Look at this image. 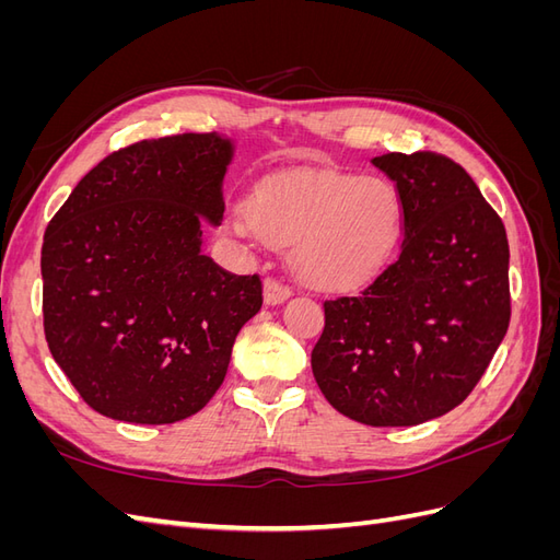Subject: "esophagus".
<instances>
[{"label": "esophagus", "mask_w": 560, "mask_h": 560, "mask_svg": "<svg viewBox=\"0 0 560 560\" xmlns=\"http://www.w3.org/2000/svg\"><path fill=\"white\" fill-rule=\"evenodd\" d=\"M292 296V290L278 278H266L264 280V301L268 306H278L284 299Z\"/></svg>", "instance_id": "34e87169"}]
</instances>
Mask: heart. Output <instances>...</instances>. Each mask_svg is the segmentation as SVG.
<instances>
[{"mask_svg": "<svg viewBox=\"0 0 560 560\" xmlns=\"http://www.w3.org/2000/svg\"><path fill=\"white\" fill-rule=\"evenodd\" d=\"M404 222L397 189L378 177L290 171L231 206V229L257 243L294 245L299 273L319 290H352L393 254Z\"/></svg>", "mask_w": 560, "mask_h": 560, "instance_id": "1", "label": "heart"}]
</instances>
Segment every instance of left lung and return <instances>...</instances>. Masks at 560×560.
<instances>
[{"label":"left lung","instance_id":"8db88e82","mask_svg":"<svg viewBox=\"0 0 560 560\" xmlns=\"http://www.w3.org/2000/svg\"><path fill=\"white\" fill-rule=\"evenodd\" d=\"M404 208L399 257L325 301L313 376L338 413L418 425L463 404L510 327V243L479 186L434 151L383 154Z\"/></svg>","mask_w":560,"mask_h":560}]
</instances>
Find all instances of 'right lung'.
Masks as SVG:
<instances>
[{"label":"right lung","instance_id":"add662e5","mask_svg":"<svg viewBox=\"0 0 560 560\" xmlns=\"http://www.w3.org/2000/svg\"><path fill=\"white\" fill-rule=\"evenodd\" d=\"M231 140L167 135L114 151L50 219L42 245L44 334L93 411L140 425L198 413L224 383L261 278L200 252L224 219Z\"/></svg>","mask_w":560,"mask_h":560}]
</instances>
